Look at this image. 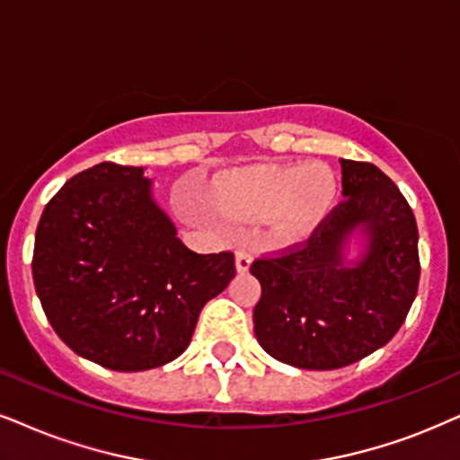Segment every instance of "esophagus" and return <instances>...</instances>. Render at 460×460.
Returning a JSON list of instances; mask_svg holds the SVG:
<instances>
[{"label":"esophagus","mask_w":460,"mask_h":460,"mask_svg":"<svg viewBox=\"0 0 460 460\" xmlns=\"http://www.w3.org/2000/svg\"><path fill=\"white\" fill-rule=\"evenodd\" d=\"M250 265H252V257L246 252V250H240V252L235 254V267L240 273H246L250 270Z\"/></svg>","instance_id":"obj_1"}]
</instances>
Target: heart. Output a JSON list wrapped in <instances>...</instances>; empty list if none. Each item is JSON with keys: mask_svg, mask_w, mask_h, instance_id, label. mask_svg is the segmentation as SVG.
Instances as JSON below:
<instances>
[{"mask_svg": "<svg viewBox=\"0 0 460 460\" xmlns=\"http://www.w3.org/2000/svg\"><path fill=\"white\" fill-rule=\"evenodd\" d=\"M337 199V176L324 163H257L220 173L214 206L226 218H270L273 240L310 235Z\"/></svg>", "mask_w": 460, "mask_h": 460, "instance_id": "b5f03b06", "label": "heart"}]
</instances>
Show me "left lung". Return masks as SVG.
Listing matches in <instances>:
<instances>
[{
	"mask_svg": "<svg viewBox=\"0 0 460 460\" xmlns=\"http://www.w3.org/2000/svg\"><path fill=\"white\" fill-rule=\"evenodd\" d=\"M346 199L307 243L257 259L254 335L263 350L299 369H340L369 357L397 333L418 293V226L385 172L340 159ZM354 236L359 257L347 259Z\"/></svg>",
	"mask_w": 460,
	"mask_h": 460,
	"instance_id": "obj_1",
	"label": "left lung"
}]
</instances>
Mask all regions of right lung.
<instances>
[{
	"mask_svg": "<svg viewBox=\"0 0 460 460\" xmlns=\"http://www.w3.org/2000/svg\"><path fill=\"white\" fill-rule=\"evenodd\" d=\"M31 270L50 327L75 354L146 371L187 350L203 305L234 280L235 259L184 246L144 167L100 163L44 208Z\"/></svg>",
	"mask_w": 460,
	"mask_h": 460,
	"instance_id": "obj_1",
	"label": "right lung"
}]
</instances>
